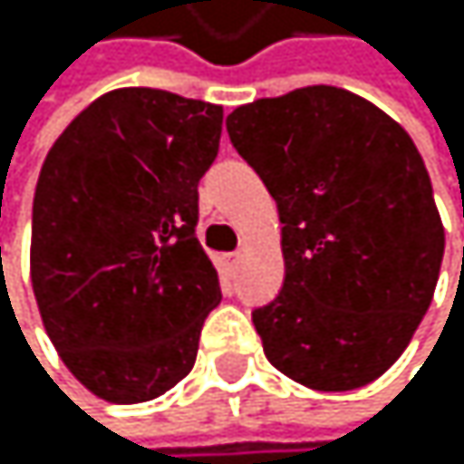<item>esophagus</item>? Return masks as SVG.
<instances>
[{
    "mask_svg": "<svg viewBox=\"0 0 464 464\" xmlns=\"http://www.w3.org/2000/svg\"><path fill=\"white\" fill-rule=\"evenodd\" d=\"M239 258H242V253H225V256H222V261H225L227 270H234V266L239 264Z\"/></svg>",
    "mask_w": 464,
    "mask_h": 464,
    "instance_id": "34e87169",
    "label": "esophagus"
}]
</instances>
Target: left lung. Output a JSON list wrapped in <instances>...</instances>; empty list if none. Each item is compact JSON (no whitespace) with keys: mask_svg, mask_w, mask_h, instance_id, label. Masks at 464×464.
Segmentation results:
<instances>
[{"mask_svg":"<svg viewBox=\"0 0 464 464\" xmlns=\"http://www.w3.org/2000/svg\"><path fill=\"white\" fill-rule=\"evenodd\" d=\"M225 124L281 217L284 286L253 309L266 359L323 392L370 384L420 325L445 250L415 141L334 85L256 100Z\"/></svg>","mask_w":464,"mask_h":464,"instance_id":"left-lung-1","label":"left lung"}]
</instances>
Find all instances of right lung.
Listing matches in <instances>:
<instances>
[{"label":"right lung","mask_w":464,"mask_h":464,"mask_svg":"<svg viewBox=\"0 0 464 464\" xmlns=\"http://www.w3.org/2000/svg\"><path fill=\"white\" fill-rule=\"evenodd\" d=\"M222 108L158 88L88 105L49 150L33 200V292L52 345L111 403L172 390L222 300L198 239V183Z\"/></svg>","instance_id":"obj_1"}]
</instances>
